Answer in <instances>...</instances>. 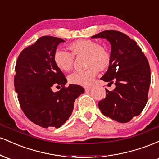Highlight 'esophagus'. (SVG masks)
<instances>
[{"mask_svg":"<svg viewBox=\"0 0 159 159\" xmlns=\"http://www.w3.org/2000/svg\"><path fill=\"white\" fill-rule=\"evenodd\" d=\"M84 89H85V90L89 91L91 90V87H90V86H87V87H84Z\"/></svg>","mask_w":159,"mask_h":159,"instance_id":"esophagus-1","label":"esophagus"}]
</instances>
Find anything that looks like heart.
<instances>
[{
    "mask_svg": "<svg viewBox=\"0 0 159 159\" xmlns=\"http://www.w3.org/2000/svg\"><path fill=\"white\" fill-rule=\"evenodd\" d=\"M71 53L57 50L54 56V63L63 72H69L74 63V56L85 55V70L76 72L69 76L71 84L81 86L90 85L98 74L108 66L111 54L106 47L98 45L91 39H78L69 45Z\"/></svg>",
    "mask_w": 159,
    "mask_h": 159,
    "instance_id": "obj_1",
    "label": "heart"
}]
</instances>
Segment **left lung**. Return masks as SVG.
Listing matches in <instances>:
<instances>
[{
	"label": "left lung",
	"instance_id": "1",
	"mask_svg": "<svg viewBox=\"0 0 159 159\" xmlns=\"http://www.w3.org/2000/svg\"><path fill=\"white\" fill-rule=\"evenodd\" d=\"M91 38H103L111 45V61L102 80L114 84L113 91L105 89L106 97L98 104L102 113L119 123H128L138 116L148 100L150 67L145 54L134 40L123 33L105 30Z\"/></svg>",
	"mask_w": 159,
	"mask_h": 159
}]
</instances>
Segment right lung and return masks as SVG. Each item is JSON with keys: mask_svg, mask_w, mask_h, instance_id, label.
Listing matches in <instances>:
<instances>
[{"mask_svg": "<svg viewBox=\"0 0 159 159\" xmlns=\"http://www.w3.org/2000/svg\"><path fill=\"white\" fill-rule=\"evenodd\" d=\"M61 38L44 36L25 48L16 61L14 86L20 106L30 121L43 128H60L72 114L74 102L84 89L69 84L54 56ZM54 85L61 87L54 92Z\"/></svg>", "mask_w": 159, "mask_h": 159, "instance_id": "1", "label": "right lung"}]
</instances>
